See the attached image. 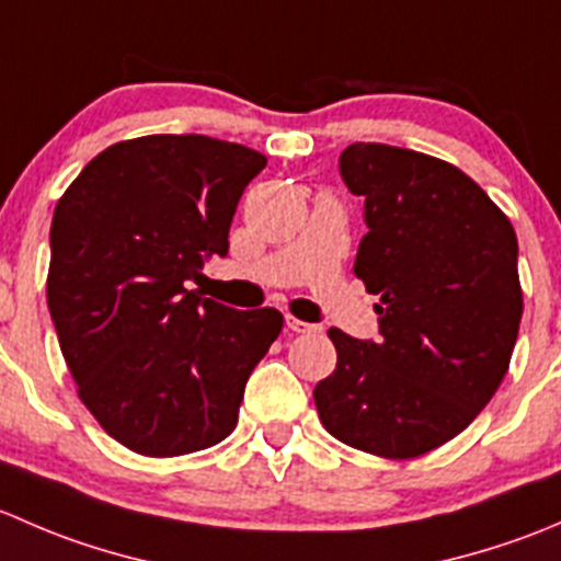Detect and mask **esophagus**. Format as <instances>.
Instances as JSON below:
<instances>
[{"label":"esophagus","instance_id":"1","mask_svg":"<svg viewBox=\"0 0 561 561\" xmlns=\"http://www.w3.org/2000/svg\"><path fill=\"white\" fill-rule=\"evenodd\" d=\"M285 325L290 328L293 333H312V331H317V325H312V322H304V320H298V317H293V314L285 317Z\"/></svg>","mask_w":561,"mask_h":561}]
</instances>
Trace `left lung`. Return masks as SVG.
Wrapping results in <instances>:
<instances>
[{
  "label": "left lung",
  "instance_id": "left-lung-1",
  "mask_svg": "<svg viewBox=\"0 0 561 561\" xmlns=\"http://www.w3.org/2000/svg\"><path fill=\"white\" fill-rule=\"evenodd\" d=\"M366 225L353 274L380 296L377 342L331 328L322 426L364 454L417 458L461 434L511 369L524 293L511 219L437 157L353 144L339 157Z\"/></svg>",
  "mask_w": 561,
  "mask_h": 561
}]
</instances>
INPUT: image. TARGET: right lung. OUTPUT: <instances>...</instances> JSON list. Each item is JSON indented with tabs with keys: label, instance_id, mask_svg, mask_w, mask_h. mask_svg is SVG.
<instances>
[{
	"label": "right lung",
	"instance_id": "add662e5",
	"mask_svg": "<svg viewBox=\"0 0 561 561\" xmlns=\"http://www.w3.org/2000/svg\"><path fill=\"white\" fill-rule=\"evenodd\" d=\"M260 151L144 135L100 151L50 222L48 309L78 399L124 448L171 458L222 443L285 317L222 307L186 282L228 254Z\"/></svg>",
	"mask_w": 561,
	"mask_h": 561
}]
</instances>
